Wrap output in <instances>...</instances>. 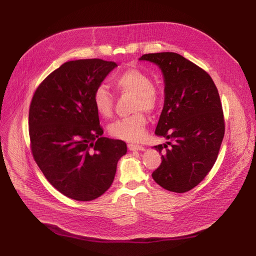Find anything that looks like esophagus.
<instances>
[{"instance_id": "obj_1", "label": "esophagus", "mask_w": 256, "mask_h": 256, "mask_svg": "<svg viewBox=\"0 0 256 256\" xmlns=\"http://www.w3.org/2000/svg\"><path fill=\"white\" fill-rule=\"evenodd\" d=\"M128 150H145V148L143 146H141V145H137V144H128Z\"/></svg>"}]
</instances>
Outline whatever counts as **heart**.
<instances>
[{
    "mask_svg": "<svg viewBox=\"0 0 256 256\" xmlns=\"http://www.w3.org/2000/svg\"><path fill=\"white\" fill-rule=\"evenodd\" d=\"M113 83L120 94L134 96L132 111L135 113L115 121L109 128L110 134L120 140L138 142L143 139L147 124V118L140 110L154 111L160 102L158 92L154 86L152 78L136 67L118 74ZM92 100L96 112L102 117L108 118L112 116L114 96L106 87L102 85L96 87L93 91Z\"/></svg>",
    "mask_w": 256,
    "mask_h": 256,
    "instance_id": "b5f03b06",
    "label": "heart"
}]
</instances>
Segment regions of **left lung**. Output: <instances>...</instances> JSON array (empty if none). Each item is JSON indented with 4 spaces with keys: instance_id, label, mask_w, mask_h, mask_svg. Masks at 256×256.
Segmentation results:
<instances>
[{
    "instance_id": "8db88e82",
    "label": "left lung",
    "mask_w": 256,
    "mask_h": 256,
    "mask_svg": "<svg viewBox=\"0 0 256 256\" xmlns=\"http://www.w3.org/2000/svg\"><path fill=\"white\" fill-rule=\"evenodd\" d=\"M140 60L156 63L165 82V102L156 134L170 142L154 146L165 154L152 178L168 191L188 192L208 176L224 138L218 89L206 70L180 54H145Z\"/></svg>"
}]
</instances>
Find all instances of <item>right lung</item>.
Wrapping results in <instances>:
<instances>
[{
  "instance_id": "1",
  "label": "right lung",
  "mask_w": 256,
  "mask_h": 256,
  "mask_svg": "<svg viewBox=\"0 0 256 256\" xmlns=\"http://www.w3.org/2000/svg\"><path fill=\"white\" fill-rule=\"evenodd\" d=\"M117 64L102 59L68 61L34 92L29 110L31 152L50 184L63 195L90 201L111 186L121 140L102 137L93 91Z\"/></svg>"
}]
</instances>
